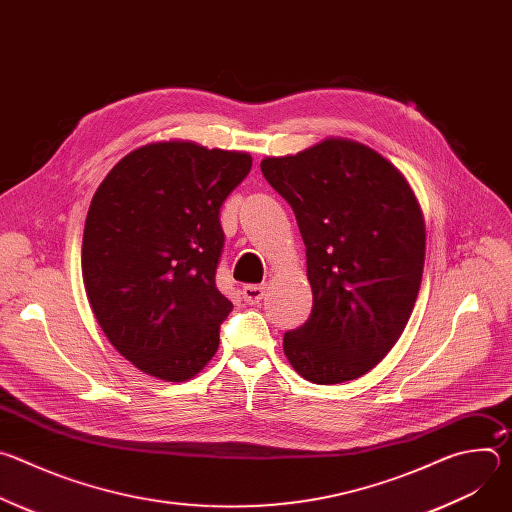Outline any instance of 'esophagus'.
<instances>
[{"label": "esophagus", "mask_w": 512, "mask_h": 512, "mask_svg": "<svg viewBox=\"0 0 512 512\" xmlns=\"http://www.w3.org/2000/svg\"><path fill=\"white\" fill-rule=\"evenodd\" d=\"M265 298V287L263 285H245L243 287V300L247 304H259Z\"/></svg>", "instance_id": "1"}]
</instances>
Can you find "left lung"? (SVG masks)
Wrapping results in <instances>:
<instances>
[{"label": "left lung", "mask_w": 512, "mask_h": 512, "mask_svg": "<svg viewBox=\"0 0 512 512\" xmlns=\"http://www.w3.org/2000/svg\"><path fill=\"white\" fill-rule=\"evenodd\" d=\"M294 208L314 306L285 332L283 352L306 381L338 385L387 356L413 312L425 261V221L405 176L379 152L326 137L261 160Z\"/></svg>", "instance_id": "obj_1"}]
</instances>
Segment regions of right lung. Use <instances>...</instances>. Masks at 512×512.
Listing matches in <instances>:
<instances>
[{"label": "right lung", "instance_id": "right-lung-1", "mask_svg": "<svg viewBox=\"0 0 512 512\" xmlns=\"http://www.w3.org/2000/svg\"><path fill=\"white\" fill-rule=\"evenodd\" d=\"M247 152L186 139L145 143L97 188L83 235L91 310L115 350L156 379L196 377L218 350L233 304L216 287L227 196Z\"/></svg>", "mask_w": 512, "mask_h": 512}]
</instances>
